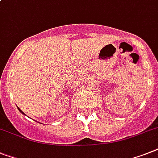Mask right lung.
Returning <instances> with one entry per match:
<instances>
[{"label": "right lung", "mask_w": 158, "mask_h": 158, "mask_svg": "<svg viewBox=\"0 0 158 158\" xmlns=\"http://www.w3.org/2000/svg\"><path fill=\"white\" fill-rule=\"evenodd\" d=\"M19 111H20V112H21V113H23V114H24V113H23V111H22V110H20V109H19Z\"/></svg>", "instance_id": "right-lung-1"}]
</instances>
